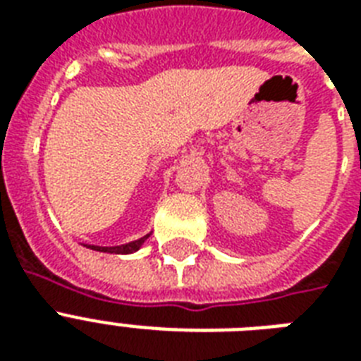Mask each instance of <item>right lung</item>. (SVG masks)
<instances>
[{"label": "right lung", "mask_w": 361, "mask_h": 361, "mask_svg": "<svg viewBox=\"0 0 361 361\" xmlns=\"http://www.w3.org/2000/svg\"><path fill=\"white\" fill-rule=\"evenodd\" d=\"M149 236V234H147ZM147 236L140 238V240L136 241H130V243H125V245H116V247H99V245H86L93 251H101V252H116V255H129V252H135L138 251L142 247V243L147 240Z\"/></svg>", "instance_id": "obj_1"}]
</instances>
